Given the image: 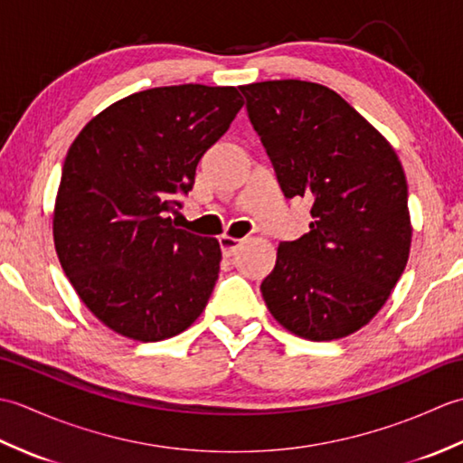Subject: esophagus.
I'll return each mask as SVG.
<instances>
[{
	"label": "esophagus",
	"instance_id": "esophagus-1",
	"mask_svg": "<svg viewBox=\"0 0 463 463\" xmlns=\"http://www.w3.org/2000/svg\"><path fill=\"white\" fill-rule=\"evenodd\" d=\"M241 242H242V241H239V239H232V237H226V234H222V237L219 239L221 250H222L224 257H232V254L237 252V249L241 247Z\"/></svg>",
	"mask_w": 463,
	"mask_h": 463
}]
</instances>
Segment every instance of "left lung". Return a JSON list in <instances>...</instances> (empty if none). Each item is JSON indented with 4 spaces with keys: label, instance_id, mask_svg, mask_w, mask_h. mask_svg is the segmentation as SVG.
Here are the masks:
<instances>
[{
    "label": "left lung",
    "instance_id": "1",
    "mask_svg": "<svg viewBox=\"0 0 463 463\" xmlns=\"http://www.w3.org/2000/svg\"><path fill=\"white\" fill-rule=\"evenodd\" d=\"M241 91L284 196L312 201L310 231L279 244L262 298L300 338L348 336L376 317L406 269L411 224L402 163L328 87L280 80Z\"/></svg>",
    "mask_w": 463,
    "mask_h": 463
}]
</instances>
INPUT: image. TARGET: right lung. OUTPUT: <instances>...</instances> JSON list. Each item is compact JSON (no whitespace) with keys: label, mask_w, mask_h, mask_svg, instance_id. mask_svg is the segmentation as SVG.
<instances>
[{"label":"right lung","mask_w":463,"mask_h":463,"mask_svg":"<svg viewBox=\"0 0 463 463\" xmlns=\"http://www.w3.org/2000/svg\"><path fill=\"white\" fill-rule=\"evenodd\" d=\"M242 105L237 87H155L107 107L69 146L55 250L85 307L121 336H176L209 302L219 241L176 229L166 213Z\"/></svg>","instance_id":"1"}]
</instances>
